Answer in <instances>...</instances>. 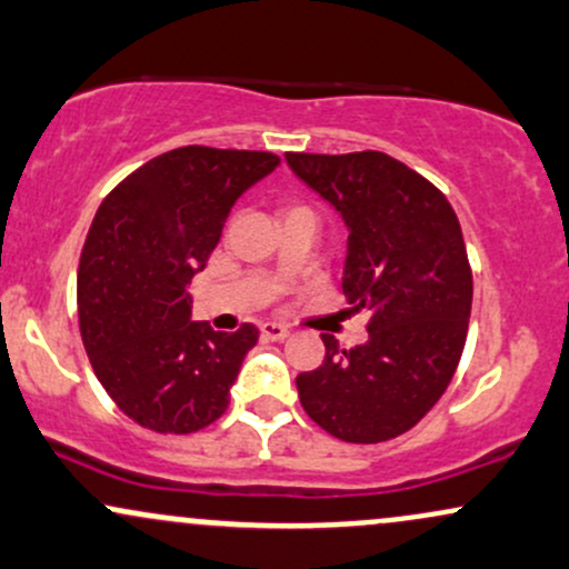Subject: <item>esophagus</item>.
Instances as JSON below:
<instances>
[{
  "label": "esophagus",
  "instance_id": "esophagus-1",
  "mask_svg": "<svg viewBox=\"0 0 569 569\" xmlns=\"http://www.w3.org/2000/svg\"><path fill=\"white\" fill-rule=\"evenodd\" d=\"M289 335H291V331L286 329L283 323H276V321L262 323V337L264 339H272V342H280V339H286Z\"/></svg>",
  "mask_w": 569,
  "mask_h": 569
}]
</instances>
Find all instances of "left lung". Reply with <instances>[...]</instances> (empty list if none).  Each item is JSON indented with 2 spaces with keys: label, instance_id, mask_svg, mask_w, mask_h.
Here are the masks:
<instances>
[{
  "label": "left lung",
  "instance_id": "left-lung-1",
  "mask_svg": "<svg viewBox=\"0 0 569 569\" xmlns=\"http://www.w3.org/2000/svg\"><path fill=\"white\" fill-rule=\"evenodd\" d=\"M286 162L348 227L342 291L369 310V339L297 377L307 415L337 439L380 443L407 433L443 396L460 363L473 278L460 221L443 194L382 152L305 154Z\"/></svg>",
  "mask_w": 569,
  "mask_h": 569
}]
</instances>
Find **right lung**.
<instances>
[{
	"label": "right lung",
	"instance_id": "right-lung-1",
	"mask_svg": "<svg viewBox=\"0 0 569 569\" xmlns=\"http://www.w3.org/2000/svg\"><path fill=\"white\" fill-rule=\"evenodd\" d=\"M278 166L272 152L181 147L98 206L77 272L80 331L98 382L139 426L194 433L224 415L259 329L192 321L187 289L240 194Z\"/></svg>",
	"mask_w": 569,
	"mask_h": 569
}]
</instances>
